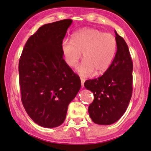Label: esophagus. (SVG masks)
Here are the masks:
<instances>
[{
  "label": "esophagus",
  "mask_w": 151,
  "mask_h": 151,
  "mask_svg": "<svg viewBox=\"0 0 151 151\" xmlns=\"http://www.w3.org/2000/svg\"><path fill=\"white\" fill-rule=\"evenodd\" d=\"M81 86L82 88L84 87V83H85V79L83 78H81Z\"/></svg>",
  "instance_id": "1"
}]
</instances>
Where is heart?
<instances>
[{
  "mask_svg": "<svg viewBox=\"0 0 151 151\" xmlns=\"http://www.w3.org/2000/svg\"><path fill=\"white\" fill-rule=\"evenodd\" d=\"M118 43L116 37L95 28H83L76 32L72 40L64 39L61 50L66 64L76 66L82 57L84 60L79 65V75L88 77L94 72L102 74L109 68L116 55Z\"/></svg>",
  "mask_w": 151,
  "mask_h": 151,
  "instance_id": "b5f03b06",
  "label": "heart"
}]
</instances>
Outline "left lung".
I'll return each mask as SVG.
<instances>
[{
    "instance_id": "8db88e82",
    "label": "left lung",
    "mask_w": 151,
    "mask_h": 151,
    "mask_svg": "<svg viewBox=\"0 0 151 151\" xmlns=\"http://www.w3.org/2000/svg\"><path fill=\"white\" fill-rule=\"evenodd\" d=\"M118 43L114 60L103 76L88 80L84 86L93 93L88 113L95 123L111 125L126 112L133 91V62L124 40L115 31Z\"/></svg>"
}]
</instances>
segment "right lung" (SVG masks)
Masks as SVG:
<instances>
[{
    "label": "right lung",
    "mask_w": 151,
    "mask_h": 151,
    "mask_svg": "<svg viewBox=\"0 0 151 151\" xmlns=\"http://www.w3.org/2000/svg\"><path fill=\"white\" fill-rule=\"evenodd\" d=\"M70 19L42 25L28 38L19 60L21 101L32 120L55 128L65 119L68 105L81 88L80 78L63 58L61 43Z\"/></svg>",
    "instance_id": "right-lung-1"
}]
</instances>
